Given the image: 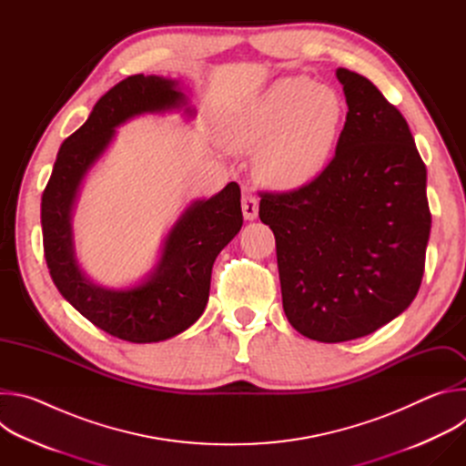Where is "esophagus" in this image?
<instances>
[{
    "mask_svg": "<svg viewBox=\"0 0 466 466\" xmlns=\"http://www.w3.org/2000/svg\"><path fill=\"white\" fill-rule=\"evenodd\" d=\"M241 210L247 221H254L258 218V197L252 193H245L241 201Z\"/></svg>",
    "mask_w": 466,
    "mask_h": 466,
    "instance_id": "1",
    "label": "esophagus"
}]
</instances>
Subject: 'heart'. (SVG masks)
I'll list each match as a JSON object with an SVG mask.
<instances>
[{"instance_id": "b5f03b06", "label": "heart", "mask_w": 466, "mask_h": 466, "mask_svg": "<svg viewBox=\"0 0 466 466\" xmlns=\"http://www.w3.org/2000/svg\"><path fill=\"white\" fill-rule=\"evenodd\" d=\"M347 123V103L306 76L280 77L238 105L219 123L232 151H258L256 173L275 189L308 186L334 158Z\"/></svg>"}]
</instances>
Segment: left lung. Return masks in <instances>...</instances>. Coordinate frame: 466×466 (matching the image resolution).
<instances>
[{
    "mask_svg": "<svg viewBox=\"0 0 466 466\" xmlns=\"http://www.w3.org/2000/svg\"><path fill=\"white\" fill-rule=\"evenodd\" d=\"M336 77L349 112L334 160L308 186L259 201L277 239L284 313L320 343L369 336L410 308L431 230L408 121L367 77L347 68Z\"/></svg>",
    "mask_w": 466,
    "mask_h": 466,
    "instance_id": "1",
    "label": "left lung"
}]
</instances>
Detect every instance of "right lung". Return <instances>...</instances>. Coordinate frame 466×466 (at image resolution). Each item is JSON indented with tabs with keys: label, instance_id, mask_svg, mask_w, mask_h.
<instances>
[{
	"label": "right lung",
	"instance_id": "1",
	"mask_svg": "<svg viewBox=\"0 0 466 466\" xmlns=\"http://www.w3.org/2000/svg\"><path fill=\"white\" fill-rule=\"evenodd\" d=\"M175 110L195 117L177 79L140 74L117 83L96 103L86 123L64 140L42 195L44 254L56 289L92 324L128 343L171 339L203 315L214 261L243 225L241 191L230 182L184 208L153 269L137 284L105 288L83 271L72 221L86 175L114 142L117 127L144 114Z\"/></svg>",
	"mask_w": 466,
	"mask_h": 466
}]
</instances>
